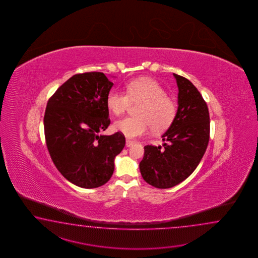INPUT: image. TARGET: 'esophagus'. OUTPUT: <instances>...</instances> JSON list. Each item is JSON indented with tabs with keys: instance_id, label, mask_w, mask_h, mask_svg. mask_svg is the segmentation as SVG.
<instances>
[{
	"instance_id": "obj_1",
	"label": "esophagus",
	"mask_w": 258,
	"mask_h": 258,
	"mask_svg": "<svg viewBox=\"0 0 258 258\" xmlns=\"http://www.w3.org/2000/svg\"><path fill=\"white\" fill-rule=\"evenodd\" d=\"M135 144L134 141H131V140H129V139H126V147L127 148H129V147H131Z\"/></svg>"
}]
</instances>
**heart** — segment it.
<instances>
[{
  "instance_id": "1",
  "label": "heart",
  "mask_w": 258,
  "mask_h": 258,
  "mask_svg": "<svg viewBox=\"0 0 258 258\" xmlns=\"http://www.w3.org/2000/svg\"><path fill=\"white\" fill-rule=\"evenodd\" d=\"M127 93L113 89L107 95L106 105L113 115L123 114L134 104L137 117H125L114 122L116 131L128 138L146 135L150 128L156 133L163 132L172 123L176 115V103L167 96L164 88L150 77H141L128 83Z\"/></svg>"
}]
</instances>
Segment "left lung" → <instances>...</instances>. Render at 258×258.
<instances>
[{"label": "left lung", "instance_id": "1", "mask_svg": "<svg viewBox=\"0 0 258 258\" xmlns=\"http://www.w3.org/2000/svg\"><path fill=\"white\" fill-rule=\"evenodd\" d=\"M178 93V110L169 129L162 135V147L148 145L139 163L148 184L166 189L184 181L197 169L209 141L208 105L192 82L173 74Z\"/></svg>", "mask_w": 258, "mask_h": 258}]
</instances>
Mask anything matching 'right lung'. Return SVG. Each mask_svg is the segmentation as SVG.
Returning <instances> with one entry per match:
<instances>
[{
	"instance_id": "right-lung-1",
	"label": "right lung",
	"mask_w": 258,
	"mask_h": 258,
	"mask_svg": "<svg viewBox=\"0 0 258 258\" xmlns=\"http://www.w3.org/2000/svg\"><path fill=\"white\" fill-rule=\"evenodd\" d=\"M113 83L100 72L77 74L58 88L44 115L46 145L57 170L82 188H97L109 181L114 159L125 146L117 132L103 136L110 125L107 95Z\"/></svg>"
}]
</instances>
